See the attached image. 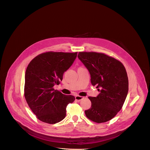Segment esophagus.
<instances>
[{
    "instance_id": "esophagus-1",
    "label": "esophagus",
    "mask_w": 150,
    "mask_h": 150,
    "mask_svg": "<svg viewBox=\"0 0 150 150\" xmlns=\"http://www.w3.org/2000/svg\"><path fill=\"white\" fill-rule=\"evenodd\" d=\"M84 98V97L82 96H75V100H78V101H80L81 100L83 99Z\"/></svg>"
}]
</instances>
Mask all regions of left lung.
<instances>
[{
  "label": "left lung",
  "mask_w": 150,
  "mask_h": 150,
  "mask_svg": "<svg viewBox=\"0 0 150 150\" xmlns=\"http://www.w3.org/2000/svg\"><path fill=\"white\" fill-rule=\"evenodd\" d=\"M78 57L89 71L92 85L100 92L96 97H89L92 105L85 115L96 123L106 122L121 110L126 99V70L122 62L102 53L79 52Z\"/></svg>",
  "instance_id": "8db88e82"
}]
</instances>
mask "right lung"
Listing matches in <instances>:
<instances>
[{"label": "right lung", "instance_id": "1", "mask_svg": "<svg viewBox=\"0 0 150 150\" xmlns=\"http://www.w3.org/2000/svg\"><path fill=\"white\" fill-rule=\"evenodd\" d=\"M77 52H47L31 61L25 74L24 96L31 110L40 120L55 124L66 116V108L75 100L54 90L63 74L72 65Z\"/></svg>", "mask_w": 150, "mask_h": 150}]
</instances>
